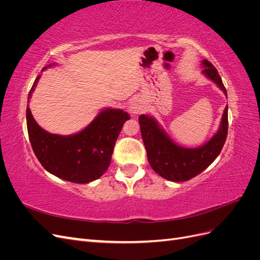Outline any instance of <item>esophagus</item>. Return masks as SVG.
<instances>
[{"label": "esophagus", "instance_id": "34e87169", "mask_svg": "<svg viewBox=\"0 0 260 260\" xmlns=\"http://www.w3.org/2000/svg\"><path fill=\"white\" fill-rule=\"evenodd\" d=\"M142 108H143V106L141 105V103H139L138 101H135V102H131L128 111L131 115H138L142 112Z\"/></svg>", "mask_w": 260, "mask_h": 260}]
</instances>
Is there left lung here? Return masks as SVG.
I'll list each match as a JSON object with an SVG mask.
<instances>
[{"label":"left lung","instance_id":"8db88e82","mask_svg":"<svg viewBox=\"0 0 260 260\" xmlns=\"http://www.w3.org/2000/svg\"><path fill=\"white\" fill-rule=\"evenodd\" d=\"M202 65L204 67L202 73L214 81L228 96L221 78L214 65L207 59H203ZM139 123L147 159L153 170L169 181L183 182L200 175L221 152L228 135V105L218 131L205 144L195 148L176 144L152 116L141 115Z\"/></svg>","mask_w":260,"mask_h":260}]
</instances>
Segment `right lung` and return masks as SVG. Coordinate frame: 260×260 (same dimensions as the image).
I'll list each match as a JSON object with an SVG mask.
<instances>
[{
  "label": "right lung",
  "mask_w": 260,
  "mask_h": 260,
  "mask_svg": "<svg viewBox=\"0 0 260 260\" xmlns=\"http://www.w3.org/2000/svg\"><path fill=\"white\" fill-rule=\"evenodd\" d=\"M39 79L40 76L29 92L26 111L29 140L38 160L50 174L70 182L89 183L99 179L111 164L118 136L130 116L122 109L104 108L80 132L70 136L52 135L37 123L29 108Z\"/></svg>",
  "instance_id": "right-lung-1"
}]
</instances>
